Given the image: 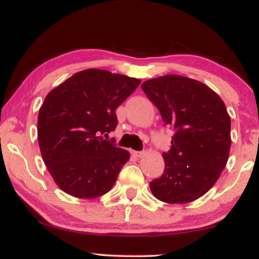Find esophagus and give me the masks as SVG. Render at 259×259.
<instances>
[{"label":"esophagus","mask_w":259,"mask_h":259,"mask_svg":"<svg viewBox=\"0 0 259 259\" xmlns=\"http://www.w3.org/2000/svg\"><path fill=\"white\" fill-rule=\"evenodd\" d=\"M134 155H135V156L136 157H142L143 156V155H144V153H143V151H134V153H133Z\"/></svg>","instance_id":"esophagus-1"}]
</instances>
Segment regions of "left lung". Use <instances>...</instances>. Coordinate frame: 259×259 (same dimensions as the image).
Returning <instances> with one entry per match:
<instances>
[{
    "label": "left lung",
    "instance_id": "1",
    "mask_svg": "<svg viewBox=\"0 0 259 259\" xmlns=\"http://www.w3.org/2000/svg\"><path fill=\"white\" fill-rule=\"evenodd\" d=\"M142 90L175 132L163 153L164 170L149 184L168 204H187L218 180L231 147V119L222 98L194 79L168 74L144 81Z\"/></svg>",
    "mask_w": 259,
    "mask_h": 259
}]
</instances>
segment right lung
Wrapping results in <instances>:
<instances>
[{
	"instance_id": "1",
	"label": "right lung",
	"mask_w": 259,
	"mask_h": 259,
	"mask_svg": "<svg viewBox=\"0 0 259 259\" xmlns=\"http://www.w3.org/2000/svg\"><path fill=\"white\" fill-rule=\"evenodd\" d=\"M140 82L89 68L74 73L45 98L37 117V140L48 171L65 193L94 199L115 185L130 155L103 136L116 129V109Z\"/></svg>"
}]
</instances>
